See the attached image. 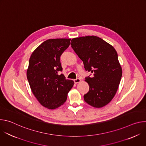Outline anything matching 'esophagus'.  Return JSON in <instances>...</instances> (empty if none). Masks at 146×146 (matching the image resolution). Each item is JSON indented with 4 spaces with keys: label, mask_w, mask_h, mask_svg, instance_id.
Listing matches in <instances>:
<instances>
[{
    "label": "esophagus",
    "mask_w": 146,
    "mask_h": 146,
    "mask_svg": "<svg viewBox=\"0 0 146 146\" xmlns=\"http://www.w3.org/2000/svg\"><path fill=\"white\" fill-rule=\"evenodd\" d=\"M74 82L75 84H77V83H79L81 82V80L80 78H77V79L74 80Z\"/></svg>",
    "instance_id": "1"
}]
</instances>
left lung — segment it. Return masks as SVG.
Here are the masks:
<instances>
[{"instance_id": "8db88e82", "label": "left lung", "mask_w": 146, "mask_h": 146, "mask_svg": "<svg viewBox=\"0 0 146 146\" xmlns=\"http://www.w3.org/2000/svg\"><path fill=\"white\" fill-rule=\"evenodd\" d=\"M71 45L85 69L93 74L85 80L90 87L84 95L85 102L96 108L106 106L114 97L122 74L116 50L95 36L73 38Z\"/></svg>"}]
</instances>
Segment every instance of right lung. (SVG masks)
I'll use <instances>...</instances> for the list:
<instances>
[{"instance_id": "1", "label": "right lung", "mask_w": 146, "mask_h": 146, "mask_svg": "<svg viewBox=\"0 0 146 146\" xmlns=\"http://www.w3.org/2000/svg\"><path fill=\"white\" fill-rule=\"evenodd\" d=\"M70 38L46 40L31 55L27 76L31 91L43 106L55 109L64 105L74 81L66 79L60 56L70 45Z\"/></svg>"}]
</instances>
